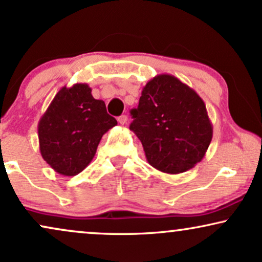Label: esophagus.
<instances>
[{"mask_svg": "<svg viewBox=\"0 0 262 262\" xmlns=\"http://www.w3.org/2000/svg\"><path fill=\"white\" fill-rule=\"evenodd\" d=\"M118 121L120 122L121 125H125L126 122H127V116H126V115H121V116H119V118H118Z\"/></svg>", "mask_w": 262, "mask_h": 262, "instance_id": "obj_1", "label": "esophagus"}]
</instances>
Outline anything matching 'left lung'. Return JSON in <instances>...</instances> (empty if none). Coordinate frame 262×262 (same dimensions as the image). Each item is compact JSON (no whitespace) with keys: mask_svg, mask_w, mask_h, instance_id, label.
Listing matches in <instances>:
<instances>
[{"mask_svg":"<svg viewBox=\"0 0 262 262\" xmlns=\"http://www.w3.org/2000/svg\"><path fill=\"white\" fill-rule=\"evenodd\" d=\"M130 130L141 141L149 165L161 172H185L202 161L212 140L205 103L170 74L154 76L132 109Z\"/></svg>","mask_w":262,"mask_h":262,"instance_id":"1","label":"left lung"}]
</instances>
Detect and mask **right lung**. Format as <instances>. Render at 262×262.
I'll use <instances>...</instances> for the list:
<instances>
[{
  "label": "right lung",
  "instance_id": "right-lung-1",
  "mask_svg": "<svg viewBox=\"0 0 262 262\" xmlns=\"http://www.w3.org/2000/svg\"><path fill=\"white\" fill-rule=\"evenodd\" d=\"M87 83L64 86L37 126L40 153L56 172L75 176L91 163L103 135L118 124Z\"/></svg>",
  "mask_w": 262,
  "mask_h": 262
}]
</instances>
